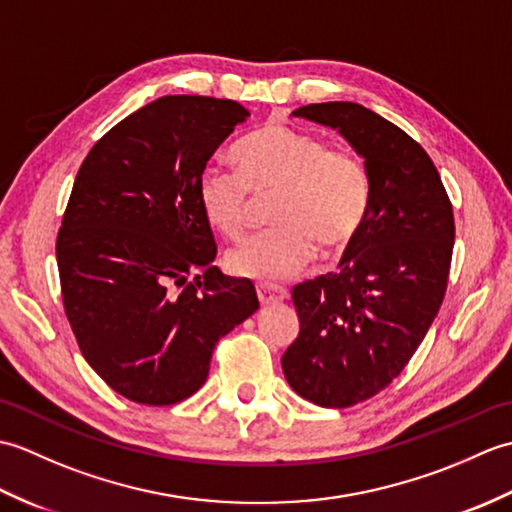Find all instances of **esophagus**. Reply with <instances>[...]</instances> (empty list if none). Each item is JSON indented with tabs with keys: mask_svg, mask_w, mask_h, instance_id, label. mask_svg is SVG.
I'll return each mask as SVG.
<instances>
[{
	"mask_svg": "<svg viewBox=\"0 0 512 512\" xmlns=\"http://www.w3.org/2000/svg\"><path fill=\"white\" fill-rule=\"evenodd\" d=\"M257 297L262 306H270V303H279L288 299V290L277 288V286H268V284H259L257 286Z\"/></svg>",
	"mask_w": 512,
	"mask_h": 512,
	"instance_id": "1",
	"label": "esophagus"
}]
</instances>
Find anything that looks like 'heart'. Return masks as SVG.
<instances>
[{
    "label": "heart",
    "mask_w": 512,
    "mask_h": 512,
    "mask_svg": "<svg viewBox=\"0 0 512 512\" xmlns=\"http://www.w3.org/2000/svg\"><path fill=\"white\" fill-rule=\"evenodd\" d=\"M237 169L206 167L198 200L217 233H244L257 198L277 195L270 220L277 228L248 237L226 253L228 273L277 284L317 257L339 253L361 233L372 200L365 162L317 134L273 123L250 134L233 154Z\"/></svg>",
    "instance_id": "b5f03b06"
}]
</instances>
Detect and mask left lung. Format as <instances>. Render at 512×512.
Instances as JSON below:
<instances>
[{
	"label": "left lung",
	"instance_id": "obj_1",
	"mask_svg": "<svg viewBox=\"0 0 512 512\" xmlns=\"http://www.w3.org/2000/svg\"><path fill=\"white\" fill-rule=\"evenodd\" d=\"M292 116L332 127L372 182L367 220L339 273L292 288L297 339L281 356L290 387L343 409L394 380L442 306L455 224L440 173L416 140L358 103H312Z\"/></svg>",
	"mask_w": 512,
	"mask_h": 512
}]
</instances>
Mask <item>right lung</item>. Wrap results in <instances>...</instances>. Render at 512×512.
<instances>
[{
    "label": "right lung",
    "mask_w": 512,
    "mask_h": 512,
    "mask_svg": "<svg viewBox=\"0 0 512 512\" xmlns=\"http://www.w3.org/2000/svg\"><path fill=\"white\" fill-rule=\"evenodd\" d=\"M237 101L162 96L114 125L76 173L57 237L63 308L85 361L140 405H176L215 343L259 308L213 266L198 180L248 118Z\"/></svg>",
    "instance_id": "1"
}]
</instances>
